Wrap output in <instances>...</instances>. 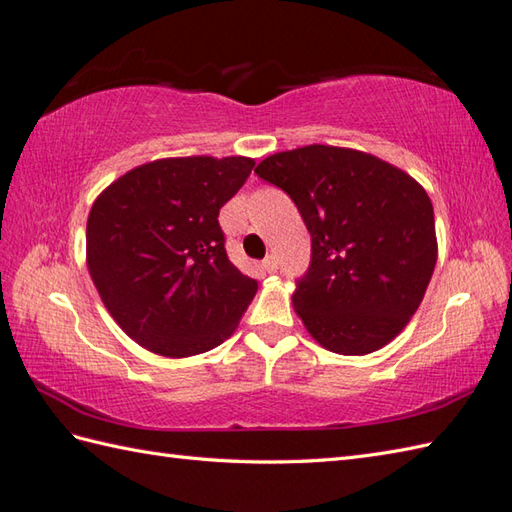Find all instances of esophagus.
<instances>
[{
	"label": "esophagus",
	"instance_id": "34e87169",
	"mask_svg": "<svg viewBox=\"0 0 512 512\" xmlns=\"http://www.w3.org/2000/svg\"><path fill=\"white\" fill-rule=\"evenodd\" d=\"M263 269L267 271V274H274V271H278V258L276 256H267L263 260Z\"/></svg>",
	"mask_w": 512,
	"mask_h": 512
}]
</instances>
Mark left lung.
I'll return each instance as SVG.
<instances>
[{"mask_svg": "<svg viewBox=\"0 0 512 512\" xmlns=\"http://www.w3.org/2000/svg\"><path fill=\"white\" fill-rule=\"evenodd\" d=\"M256 173L287 192L311 234V267L293 291L309 335L337 355L390 344L436 267L425 188L379 157L328 144L269 155Z\"/></svg>", "mask_w": 512, "mask_h": 512, "instance_id": "obj_1", "label": "left lung"}]
</instances>
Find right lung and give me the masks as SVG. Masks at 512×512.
<instances>
[{"mask_svg": "<svg viewBox=\"0 0 512 512\" xmlns=\"http://www.w3.org/2000/svg\"><path fill=\"white\" fill-rule=\"evenodd\" d=\"M252 157H166L135 166L96 197L87 269L102 304L155 355H201L230 337L258 282L225 254L219 210Z\"/></svg>", "mask_w": 512, "mask_h": 512, "instance_id": "add662e5", "label": "right lung"}]
</instances>
